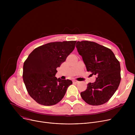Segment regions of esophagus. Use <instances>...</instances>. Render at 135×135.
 <instances>
[{"label": "esophagus", "mask_w": 135, "mask_h": 135, "mask_svg": "<svg viewBox=\"0 0 135 135\" xmlns=\"http://www.w3.org/2000/svg\"><path fill=\"white\" fill-rule=\"evenodd\" d=\"M73 83H78L79 81H78L77 80H73Z\"/></svg>", "instance_id": "esophagus-1"}]
</instances>
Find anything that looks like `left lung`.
I'll return each instance as SVG.
<instances>
[{
    "instance_id": "1",
    "label": "left lung",
    "mask_w": 135,
    "mask_h": 135,
    "mask_svg": "<svg viewBox=\"0 0 135 135\" xmlns=\"http://www.w3.org/2000/svg\"><path fill=\"white\" fill-rule=\"evenodd\" d=\"M81 56L87 71L97 76L94 83H89L81 97L88 104H103L109 101L118 89L121 80L120 65L110 49L96 42L77 41L75 45Z\"/></svg>"
}]
</instances>
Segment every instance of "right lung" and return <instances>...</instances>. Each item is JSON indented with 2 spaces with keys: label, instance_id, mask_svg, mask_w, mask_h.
I'll list each match as a JSON object with an SVG mask.
<instances>
[{
  "label": "right lung",
  "instance_id": "add662e5",
  "mask_svg": "<svg viewBox=\"0 0 135 135\" xmlns=\"http://www.w3.org/2000/svg\"><path fill=\"white\" fill-rule=\"evenodd\" d=\"M76 42H49L35 49L25 61L23 80L28 94L37 103L54 105L66 94L72 81L57 78L56 68L73 51Z\"/></svg>",
  "mask_w": 135,
  "mask_h": 135
}]
</instances>
